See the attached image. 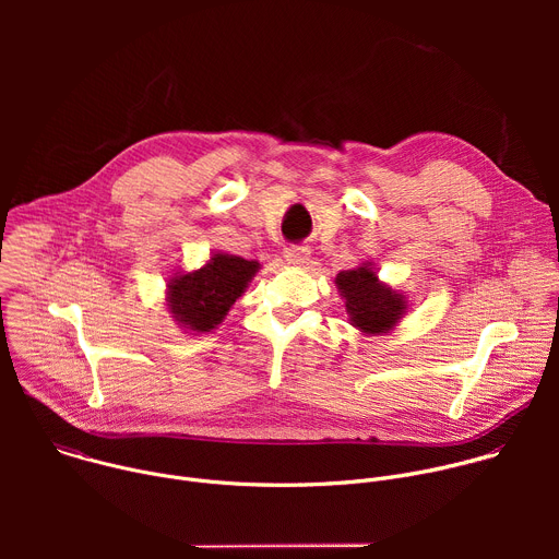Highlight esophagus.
<instances>
[{
    "mask_svg": "<svg viewBox=\"0 0 559 559\" xmlns=\"http://www.w3.org/2000/svg\"><path fill=\"white\" fill-rule=\"evenodd\" d=\"M285 259H287L292 265H302V263H307V259H309V250L302 248V246H289V248L285 250Z\"/></svg>",
    "mask_w": 559,
    "mask_h": 559,
    "instance_id": "esophagus-1",
    "label": "esophagus"
}]
</instances>
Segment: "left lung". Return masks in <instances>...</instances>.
Wrapping results in <instances>:
<instances>
[{"label":"left lung","instance_id":"left-lung-1","mask_svg":"<svg viewBox=\"0 0 559 559\" xmlns=\"http://www.w3.org/2000/svg\"><path fill=\"white\" fill-rule=\"evenodd\" d=\"M336 285L347 300V311L356 328L367 334L391 330L405 309V298L391 287L380 285L376 272L365 265L336 276Z\"/></svg>","mask_w":559,"mask_h":559}]
</instances>
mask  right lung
<instances>
[{"instance_id": "right-lung-1", "label": "right lung", "mask_w": 559, "mask_h": 559, "mask_svg": "<svg viewBox=\"0 0 559 559\" xmlns=\"http://www.w3.org/2000/svg\"><path fill=\"white\" fill-rule=\"evenodd\" d=\"M257 270V261L214 254L205 267L175 276L168 289L177 321L194 332L214 330L236 298L243 294Z\"/></svg>"}]
</instances>
